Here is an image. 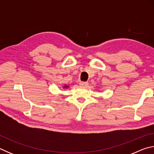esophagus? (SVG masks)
Returning <instances> with one entry per match:
<instances>
[{"label": "esophagus", "mask_w": 154, "mask_h": 154, "mask_svg": "<svg viewBox=\"0 0 154 154\" xmlns=\"http://www.w3.org/2000/svg\"><path fill=\"white\" fill-rule=\"evenodd\" d=\"M79 85H80V86H82V87L85 88L88 85V83L86 82H81L79 83Z\"/></svg>", "instance_id": "esophagus-1"}]
</instances>
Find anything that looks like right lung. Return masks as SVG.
Masks as SVG:
<instances>
[{
  "label": "right lung",
  "mask_w": 154,
  "mask_h": 154,
  "mask_svg": "<svg viewBox=\"0 0 154 154\" xmlns=\"http://www.w3.org/2000/svg\"><path fill=\"white\" fill-rule=\"evenodd\" d=\"M69 88V85H64L63 86L64 89H67V88Z\"/></svg>",
  "instance_id": "add662e5"
}]
</instances>
